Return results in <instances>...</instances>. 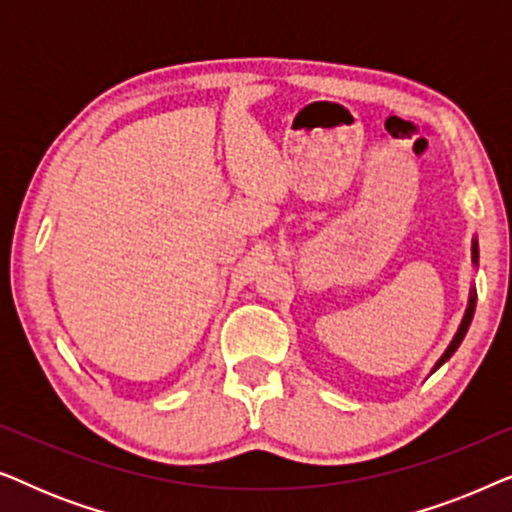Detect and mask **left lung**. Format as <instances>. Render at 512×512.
I'll use <instances>...</instances> for the list:
<instances>
[{"instance_id":"1","label":"left lung","mask_w":512,"mask_h":512,"mask_svg":"<svg viewBox=\"0 0 512 512\" xmlns=\"http://www.w3.org/2000/svg\"><path fill=\"white\" fill-rule=\"evenodd\" d=\"M471 258H473V265H478V258H480V251H478V237H473ZM475 300H478V293H475V286H473L471 293H468V305H466L464 319H461V324H459V328H457V333H454L452 342H450V345H447V349L443 352V356H440V359L436 361V366H433L431 373H436V370H438L440 366H443V363H445L447 359H450V356L459 349L461 340H464V335H466V331H468V326H471V321H473V314H475Z\"/></svg>"}]
</instances>
